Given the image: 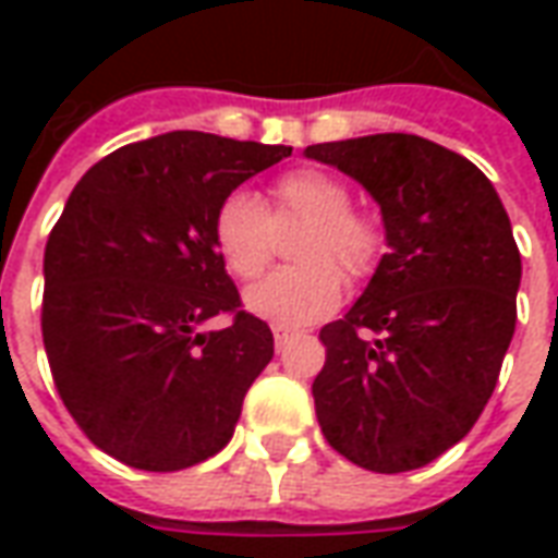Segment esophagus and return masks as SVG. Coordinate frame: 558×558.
Instances as JSON below:
<instances>
[{"instance_id": "obj_1", "label": "esophagus", "mask_w": 558, "mask_h": 558, "mask_svg": "<svg viewBox=\"0 0 558 558\" xmlns=\"http://www.w3.org/2000/svg\"><path fill=\"white\" fill-rule=\"evenodd\" d=\"M271 335H275V343H278V350L283 347V343H287V340L295 338V331H292V328H287V326H275V328H271Z\"/></svg>"}]
</instances>
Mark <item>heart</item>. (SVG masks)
Wrapping results in <instances>:
<instances>
[{"instance_id":"1","label":"heart","mask_w":558,"mask_h":558,"mask_svg":"<svg viewBox=\"0 0 558 558\" xmlns=\"http://www.w3.org/2000/svg\"><path fill=\"white\" fill-rule=\"evenodd\" d=\"M295 227H304L292 244L299 266L280 268L244 295L247 307L275 326H307L331 314L343 278H371L386 251L383 220L352 206L350 182L323 167L278 175L268 187V208L244 191L223 196L211 239L232 278L256 280L271 266L280 232Z\"/></svg>"}]
</instances>
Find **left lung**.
<instances>
[{
  "label": "left lung",
  "mask_w": 558,
  "mask_h": 558,
  "mask_svg": "<svg viewBox=\"0 0 558 558\" xmlns=\"http://www.w3.org/2000/svg\"><path fill=\"white\" fill-rule=\"evenodd\" d=\"M304 155L359 179L388 239L362 299L319 331L323 436L371 472L427 466L472 430L514 338L520 251L508 211L472 160L415 134Z\"/></svg>",
  "instance_id": "8db88e82"
}]
</instances>
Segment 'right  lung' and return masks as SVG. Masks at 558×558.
<instances>
[{"label": "right lung", "mask_w": 558, "mask_h": 558, "mask_svg": "<svg viewBox=\"0 0 558 558\" xmlns=\"http://www.w3.org/2000/svg\"><path fill=\"white\" fill-rule=\"evenodd\" d=\"M290 151L172 131L116 148L71 191L44 251L41 335L59 398L104 454L179 472L232 439L275 338L242 311L211 223ZM215 315L233 323L203 332Z\"/></svg>", "instance_id": "right-lung-1"}]
</instances>
